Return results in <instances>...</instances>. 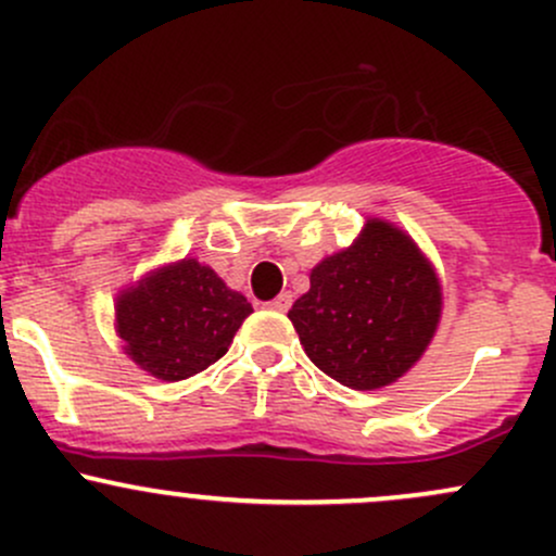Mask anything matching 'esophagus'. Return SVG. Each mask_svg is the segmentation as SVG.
Masks as SVG:
<instances>
[{
  "label": "esophagus",
  "instance_id": "obj_1",
  "mask_svg": "<svg viewBox=\"0 0 556 556\" xmlns=\"http://www.w3.org/2000/svg\"><path fill=\"white\" fill-rule=\"evenodd\" d=\"M267 307L278 309V313H286V309L291 307V294H289V291H286V294L276 296V300H273V302H267Z\"/></svg>",
  "mask_w": 556,
  "mask_h": 556
}]
</instances>
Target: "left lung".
I'll return each mask as SVG.
<instances>
[{
    "mask_svg": "<svg viewBox=\"0 0 556 556\" xmlns=\"http://www.w3.org/2000/svg\"><path fill=\"white\" fill-rule=\"evenodd\" d=\"M443 318V286L419 243L387 219L368 217L355 241L309 273L291 304L304 352L350 390H381L405 376Z\"/></svg>",
    "mask_w": 556,
    "mask_h": 556,
    "instance_id": "obj_1",
    "label": "left lung"
}]
</instances>
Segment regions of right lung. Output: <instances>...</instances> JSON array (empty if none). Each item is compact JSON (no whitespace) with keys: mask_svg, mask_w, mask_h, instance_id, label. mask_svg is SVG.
<instances>
[{"mask_svg":"<svg viewBox=\"0 0 556 556\" xmlns=\"http://www.w3.org/2000/svg\"><path fill=\"white\" fill-rule=\"evenodd\" d=\"M113 309L124 355L161 381H182L217 363L254 313L241 291L193 256L153 267L118 291Z\"/></svg>","mask_w":556,"mask_h":556,"instance_id":"right-lung-1","label":"right lung"}]
</instances>
